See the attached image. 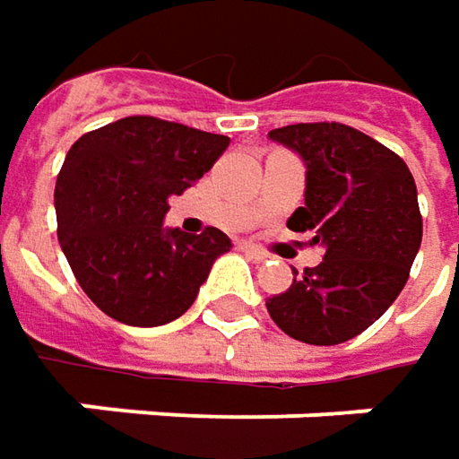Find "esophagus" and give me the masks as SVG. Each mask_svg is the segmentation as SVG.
Instances as JSON below:
<instances>
[{
	"label": "esophagus",
	"instance_id": "esophagus-1",
	"mask_svg": "<svg viewBox=\"0 0 459 459\" xmlns=\"http://www.w3.org/2000/svg\"><path fill=\"white\" fill-rule=\"evenodd\" d=\"M238 247L242 253H247V255H253L255 260H268V253L263 250V247H257L253 242H238Z\"/></svg>",
	"mask_w": 459,
	"mask_h": 459
}]
</instances>
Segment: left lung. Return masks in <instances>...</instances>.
<instances>
[{
    "mask_svg": "<svg viewBox=\"0 0 459 459\" xmlns=\"http://www.w3.org/2000/svg\"><path fill=\"white\" fill-rule=\"evenodd\" d=\"M268 137L307 166L304 206L289 230L311 232L325 260L293 271L286 293L265 301L289 337L340 344L358 337L409 281L421 245V214L409 166L355 127L311 122L271 130Z\"/></svg>",
    "mask_w": 459,
    "mask_h": 459,
    "instance_id": "8db88e82",
    "label": "left lung"
}]
</instances>
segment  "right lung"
I'll return each instance as SVG.
<instances>
[{"label":"right lung","instance_id":"add662e5","mask_svg":"<svg viewBox=\"0 0 459 459\" xmlns=\"http://www.w3.org/2000/svg\"><path fill=\"white\" fill-rule=\"evenodd\" d=\"M230 137L125 117L71 145L56 181L58 242L83 293L107 316L160 326L196 301L214 260L232 242L206 227H166L168 199L199 181Z\"/></svg>","mask_w":459,"mask_h":459}]
</instances>
